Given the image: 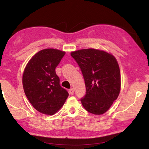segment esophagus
Returning <instances> with one entry per match:
<instances>
[{
	"mask_svg": "<svg viewBox=\"0 0 149 149\" xmlns=\"http://www.w3.org/2000/svg\"><path fill=\"white\" fill-rule=\"evenodd\" d=\"M69 93L71 95H74V89H73V88H72V89H70V90H69Z\"/></svg>",
	"mask_w": 149,
	"mask_h": 149,
	"instance_id": "obj_1",
	"label": "esophagus"
}]
</instances>
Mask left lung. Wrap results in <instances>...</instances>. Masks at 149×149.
Wrapping results in <instances>:
<instances>
[{
    "label": "left lung",
    "instance_id": "left-lung-1",
    "mask_svg": "<svg viewBox=\"0 0 149 149\" xmlns=\"http://www.w3.org/2000/svg\"><path fill=\"white\" fill-rule=\"evenodd\" d=\"M71 56L79 65L84 77L86 94L81 99L85 109L101 115L109 109L120 94L121 75L112 54L94 49L78 50Z\"/></svg>",
    "mask_w": 149,
    "mask_h": 149
}]
</instances>
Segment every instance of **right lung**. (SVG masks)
Returning a JSON list of instances; mask_svg holds the SVG:
<instances>
[{
	"label": "right lung",
	"mask_w": 149,
	"mask_h": 149,
	"mask_svg": "<svg viewBox=\"0 0 149 149\" xmlns=\"http://www.w3.org/2000/svg\"><path fill=\"white\" fill-rule=\"evenodd\" d=\"M65 52L54 49L39 51L25 68L22 84L27 99L37 111L52 115L64 105L68 93L60 85L55 69Z\"/></svg>",
	"instance_id": "add662e5"
}]
</instances>
